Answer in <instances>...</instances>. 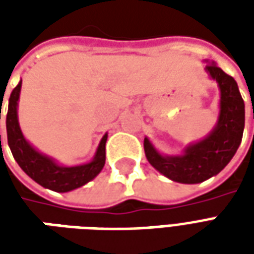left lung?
<instances>
[{
	"label": "left lung",
	"instance_id": "obj_1",
	"mask_svg": "<svg viewBox=\"0 0 254 254\" xmlns=\"http://www.w3.org/2000/svg\"><path fill=\"white\" fill-rule=\"evenodd\" d=\"M207 72L220 88V116L212 133L185 149L181 156H160L148 138L144 140L145 156L163 176L181 184H198L216 176L227 166L240 147L245 127V103L235 80L213 63Z\"/></svg>",
	"mask_w": 254,
	"mask_h": 254
}]
</instances>
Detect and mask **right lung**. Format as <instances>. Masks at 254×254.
Masks as SVG:
<instances>
[{
  "mask_svg": "<svg viewBox=\"0 0 254 254\" xmlns=\"http://www.w3.org/2000/svg\"><path fill=\"white\" fill-rule=\"evenodd\" d=\"M20 88H21V81L12 91L10 98H9L8 113H6V133H8L9 148L25 174L30 176L34 181L38 182L43 188L52 189L54 191L73 190L76 188L83 187L84 184H87L91 180H94L105 166L107 134H105L102 138L99 148L96 151V155L91 163L76 166V167L58 166L54 160L35 151L23 137L19 121H17V100H19Z\"/></svg>",
  "mask_w": 254,
  "mask_h": 254,
  "instance_id": "add662e5",
  "label": "right lung"
}]
</instances>
